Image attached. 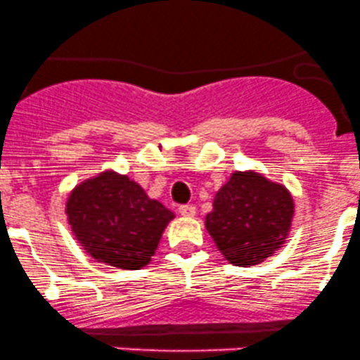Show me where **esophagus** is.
Returning a JSON list of instances; mask_svg holds the SVG:
<instances>
[{
  "mask_svg": "<svg viewBox=\"0 0 360 360\" xmlns=\"http://www.w3.org/2000/svg\"><path fill=\"white\" fill-rule=\"evenodd\" d=\"M179 212L181 216H194L195 214V207L192 204H181L179 207Z\"/></svg>",
  "mask_w": 360,
  "mask_h": 360,
  "instance_id": "1",
  "label": "esophagus"
}]
</instances>
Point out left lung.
Segmentation results:
<instances>
[{"instance_id": "8db88e82", "label": "left lung", "mask_w": 360, "mask_h": 360, "mask_svg": "<svg viewBox=\"0 0 360 360\" xmlns=\"http://www.w3.org/2000/svg\"><path fill=\"white\" fill-rule=\"evenodd\" d=\"M292 216L293 199L283 185L235 172L216 194L206 228L226 261L249 268L283 245Z\"/></svg>"}]
</instances>
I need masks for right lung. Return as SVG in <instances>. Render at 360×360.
I'll return each instance as SVG.
<instances>
[{"mask_svg": "<svg viewBox=\"0 0 360 360\" xmlns=\"http://www.w3.org/2000/svg\"><path fill=\"white\" fill-rule=\"evenodd\" d=\"M67 214L89 256L122 269L148 264L175 218L163 204L149 199L141 185L115 172L80 184L68 197Z\"/></svg>", "mask_w": 360, "mask_h": 360, "instance_id": "add662e5", "label": "right lung"}]
</instances>
